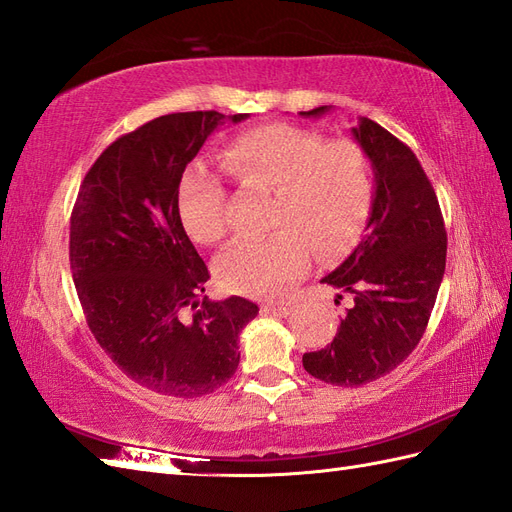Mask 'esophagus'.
Wrapping results in <instances>:
<instances>
[{
    "label": "esophagus",
    "mask_w": 512,
    "mask_h": 512,
    "mask_svg": "<svg viewBox=\"0 0 512 512\" xmlns=\"http://www.w3.org/2000/svg\"><path fill=\"white\" fill-rule=\"evenodd\" d=\"M261 309L274 318H287L292 313V305H264Z\"/></svg>",
    "instance_id": "obj_1"
}]
</instances>
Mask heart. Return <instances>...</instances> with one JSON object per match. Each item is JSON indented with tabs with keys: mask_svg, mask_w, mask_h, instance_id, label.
<instances>
[{
	"mask_svg": "<svg viewBox=\"0 0 512 512\" xmlns=\"http://www.w3.org/2000/svg\"><path fill=\"white\" fill-rule=\"evenodd\" d=\"M220 164L246 190L270 192L264 240H238L216 257V277L231 292L279 298L307 270L311 248L333 257L355 242L372 209V168L352 140L324 142L318 131L287 123L233 138ZM179 218L192 240L218 242L227 231V190L205 166L181 179Z\"/></svg>",
	"mask_w": 512,
	"mask_h": 512,
	"instance_id": "obj_1",
	"label": "heart"
}]
</instances>
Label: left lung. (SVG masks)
<instances>
[{
    "instance_id": "obj_1",
    "label": "left lung",
    "mask_w": 512,
    "mask_h": 512,
    "mask_svg": "<svg viewBox=\"0 0 512 512\" xmlns=\"http://www.w3.org/2000/svg\"><path fill=\"white\" fill-rule=\"evenodd\" d=\"M331 108L300 112L318 119ZM372 162L368 235L322 283L352 298L333 342L305 352V370L324 383L359 387L389 374L422 339L445 272L443 216L415 153L370 119L352 127Z\"/></svg>"
}]
</instances>
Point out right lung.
<instances>
[{
  "label": "right lung",
  "instance_id": "obj_1",
  "mask_svg": "<svg viewBox=\"0 0 512 512\" xmlns=\"http://www.w3.org/2000/svg\"><path fill=\"white\" fill-rule=\"evenodd\" d=\"M248 114L177 112L114 140L86 173L69 259L88 329L131 381L199 398L238 370V337L259 307L201 298L207 266L179 218L183 170L207 136Z\"/></svg>",
  "mask_w": 512,
  "mask_h": 512
}]
</instances>
